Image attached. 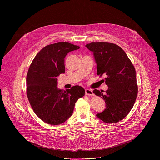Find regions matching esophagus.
<instances>
[{
	"instance_id": "1",
	"label": "esophagus",
	"mask_w": 160,
	"mask_h": 160,
	"mask_svg": "<svg viewBox=\"0 0 160 160\" xmlns=\"http://www.w3.org/2000/svg\"><path fill=\"white\" fill-rule=\"evenodd\" d=\"M85 93L86 95H89V96H93V93L91 89H86L85 91Z\"/></svg>"
}]
</instances>
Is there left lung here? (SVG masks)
<instances>
[{
    "mask_svg": "<svg viewBox=\"0 0 160 160\" xmlns=\"http://www.w3.org/2000/svg\"><path fill=\"white\" fill-rule=\"evenodd\" d=\"M86 47L93 52L97 75L107 76L108 89L103 93L95 89L93 92L103 98L105 110L97 116L107 123L123 119L132 108L138 93L136 69L131 61L119 47L109 42H91Z\"/></svg>",
    "mask_w": 160,
    "mask_h": 160,
    "instance_id": "left-lung-1",
    "label": "left lung"
}]
</instances>
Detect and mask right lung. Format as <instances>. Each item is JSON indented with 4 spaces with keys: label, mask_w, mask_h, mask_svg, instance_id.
<instances>
[{
    "label": "right lung",
    "mask_w": 160,
    "mask_h": 160,
    "mask_svg": "<svg viewBox=\"0 0 160 160\" xmlns=\"http://www.w3.org/2000/svg\"><path fill=\"white\" fill-rule=\"evenodd\" d=\"M80 47L69 42H58L44 47L34 57L26 76V94L36 114L44 122L58 125L72 115L77 100L84 96L79 86L60 90L57 79L65 73V58Z\"/></svg>",
    "instance_id": "add662e5"
}]
</instances>
